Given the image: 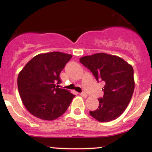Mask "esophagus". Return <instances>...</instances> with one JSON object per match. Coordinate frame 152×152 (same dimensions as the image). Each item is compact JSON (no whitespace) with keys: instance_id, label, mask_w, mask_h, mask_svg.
<instances>
[{"instance_id":"obj_1","label":"esophagus","mask_w":152,"mask_h":152,"mask_svg":"<svg viewBox=\"0 0 152 152\" xmlns=\"http://www.w3.org/2000/svg\"><path fill=\"white\" fill-rule=\"evenodd\" d=\"M80 95H81V96L84 97H87V94H86V93H84V92L80 93Z\"/></svg>"}]
</instances>
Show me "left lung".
Listing matches in <instances>:
<instances>
[{
    "instance_id": "1",
    "label": "left lung",
    "mask_w": 152,
    "mask_h": 152,
    "mask_svg": "<svg viewBox=\"0 0 152 152\" xmlns=\"http://www.w3.org/2000/svg\"><path fill=\"white\" fill-rule=\"evenodd\" d=\"M80 61L91 70L97 82L105 84L103 97L98 98L99 107L90 111L91 115L102 122L118 118L127 107L134 93L132 66L122 58L106 53L85 56Z\"/></svg>"
}]
</instances>
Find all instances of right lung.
I'll return each mask as SVG.
<instances>
[{
  "instance_id": "obj_1",
  "label": "right lung",
  "mask_w": 152,
  "mask_h": 152,
  "mask_svg": "<svg viewBox=\"0 0 152 152\" xmlns=\"http://www.w3.org/2000/svg\"><path fill=\"white\" fill-rule=\"evenodd\" d=\"M72 55L52 52L39 54L25 66L18 76V93L28 111L45 120L57 119L65 113L75 96L59 88V75Z\"/></svg>"
}]
</instances>
